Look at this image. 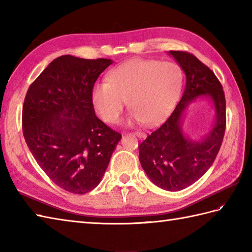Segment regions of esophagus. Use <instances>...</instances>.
Here are the masks:
<instances>
[{
  "label": "esophagus",
  "mask_w": 252,
  "mask_h": 252,
  "mask_svg": "<svg viewBox=\"0 0 252 252\" xmlns=\"http://www.w3.org/2000/svg\"><path fill=\"white\" fill-rule=\"evenodd\" d=\"M134 134L137 136V137H140V138H143L144 136H145V134H144L143 132H141V131H136V132H134Z\"/></svg>",
  "instance_id": "34e87169"
}]
</instances>
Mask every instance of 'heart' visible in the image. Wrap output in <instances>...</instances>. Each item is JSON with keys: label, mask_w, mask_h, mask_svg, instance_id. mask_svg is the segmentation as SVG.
Returning a JSON list of instances; mask_svg holds the SVG:
<instances>
[{"label": "heart", "mask_w": 252, "mask_h": 252, "mask_svg": "<svg viewBox=\"0 0 252 252\" xmlns=\"http://www.w3.org/2000/svg\"><path fill=\"white\" fill-rule=\"evenodd\" d=\"M182 84L183 73L176 63L135 58L112 69L106 83L95 84L92 101L109 125L120 120L127 101L136 120L155 126L172 108Z\"/></svg>", "instance_id": "1"}]
</instances>
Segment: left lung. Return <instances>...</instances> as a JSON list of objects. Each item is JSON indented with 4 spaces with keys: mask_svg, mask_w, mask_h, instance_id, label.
<instances>
[{
    "mask_svg": "<svg viewBox=\"0 0 252 252\" xmlns=\"http://www.w3.org/2000/svg\"><path fill=\"white\" fill-rule=\"evenodd\" d=\"M186 74L184 93L179 104L161 126L138 144L140 162L155 185L178 191L194 184L217 158L226 127V101L221 82L210 68L184 51H170ZM210 95L217 120L212 132L200 142L186 139L180 129L181 115L191 99Z\"/></svg>",
    "mask_w": 252,
    "mask_h": 252,
    "instance_id": "8db88e82",
    "label": "left lung"
}]
</instances>
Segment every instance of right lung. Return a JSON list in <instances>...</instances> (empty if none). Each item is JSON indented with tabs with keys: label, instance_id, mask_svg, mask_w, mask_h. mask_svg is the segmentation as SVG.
<instances>
[{
	"label": "right lung",
	"instance_id": "add662e5",
	"mask_svg": "<svg viewBox=\"0 0 252 252\" xmlns=\"http://www.w3.org/2000/svg\"><path fill=\"white\" fill-rule=\"evenodd\" d=\"M112 62L55 58L27 91L23 133L45 174L72 194L99 184L121 134L95 115L92 90Z\"/></svg>",
	"mask_w": 252,
	"mask_h": 252
}]
</instances>
